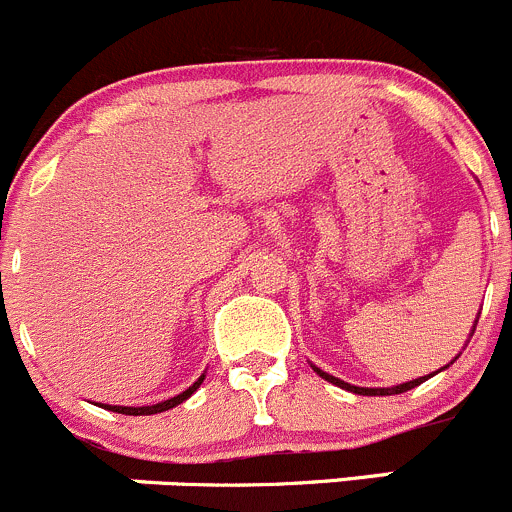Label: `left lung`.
I'll return each instance as SVG.
<instances>
[{"instance_id": "left-lung-1", "label": "left lung", "mask_w": 512, "mask_h": 512, "mask_svg": "<svg viewBox=\"0 0 512 512\" xmlns=\"http://www.w3.org/2000/svg\"><path fill=\"white\" fill-rule=\"evenodd\" d=\"M475 326H478V321L473 323V331H475ZM470 336H473V333H470ZM455 358H458V356H455ZM450 363H453V361H450ZM311 368H313V371L318 373V376H321V378H326L328 383H333V386L343 388V391H351V393H356V396H398V393H406V391H411V388L421 386V383H426L428 378H433L435 373L445 371V368H448V366H443V368H440V371H435V373H428V376L413 378V381H408V383H398V386H391V388H361V386H351V383H346V381H341V378L331 376V373L321 371V368H318V366H313V363H311Z\"/></svg>"}]
</instances>
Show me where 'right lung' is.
Returning <instances> with one entry per match:
<instances>
[{"mask_svg": "<svg viewBox=\"0 0 512 512\" xmlns=\"http://www.w3.org/2000/svg\"><path fill=\"white\" fill-rule=\"evenodd\" d=\"M201 383H204V373H201L199 381H196L194 386L186 388L184 393H179V396L169 398V401L154 403V406L134 408V406H104V403H101V408H106V411H114V413H124V416H154V413H164V411H169V408H176V406H179V403H184L186 398H191V393H194L196 388L201 386Z\"/></svg>", "mask_w": 512, "mask_h": 512, "instance_id": "add662e5", "label": "right lung"}]
</instances>
